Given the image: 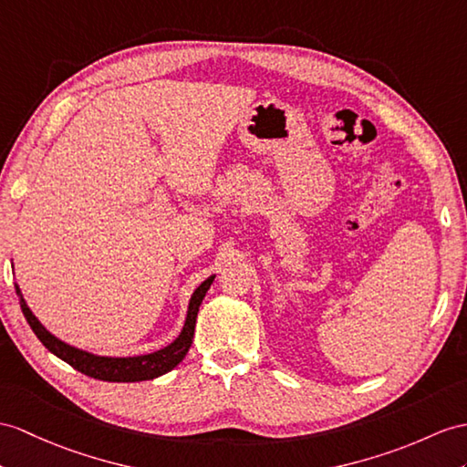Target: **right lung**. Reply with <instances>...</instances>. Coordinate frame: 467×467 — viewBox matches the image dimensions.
Segmentation results:
<instances>
[{
  "label": "right lung",
  "mask_w": 467,
  "mask_h": 467,
  "mask_svg": "<svg viewBox=\"0 0 467 467\" xmlns=\"http://www.w3.org/2000/svg\"><path fill=\"white\" fill-rule=\"evenodd\" d=\"M213 279L215 275H210L206 281L200 283L194 293H192L184 327H182L180 335L172 340V343L161 350L148 352V355H139V357H102V355H95V352H88L65 343V340L57 338L53 333H49L47 328L41 325L37 317L33 315L17 283H16V291L19 297L21 311H24L29 327L33 328V333L37 335V338L45 345V348L53 352L55 357H59L61 360L67 362V365H71L75 370L87 374L90 379L107 380V382H140V380H152V379L162 377V374L176 368L180 362L184 360V357L188 355V350L192 347V338H194L200 305L203 297H206Z\"/></svg>",
  "instance_id": "right-lung-1"
}]
</instances>
